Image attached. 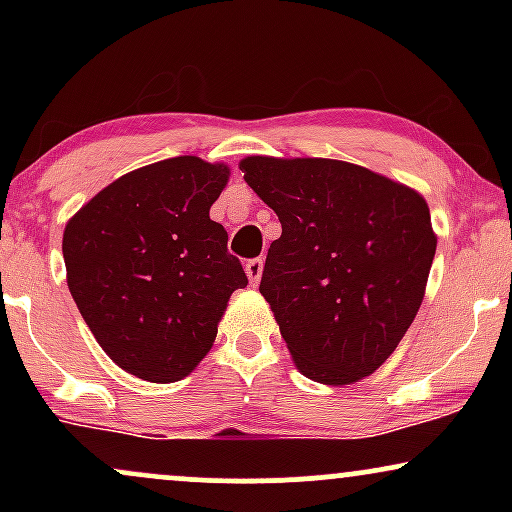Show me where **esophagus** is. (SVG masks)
Returning a JSON list of instances; mask_svg holds the SVG:
<instances>
[{
  "instance_id": "obj_1",
  "label": "esophagus",
  "mask_w": 512,
  "mask_h": 512,
  "mask_svg": "<svg viewBox=\"0 0 512 512\" xmlns=\"http://www.w3.org/2000/svg\"><path fill=\"white\" fill-rule=\"evenodd\" d=\"M262 269H264V260H262V257H255V260L245 262V274H248V279H250L252 286L260 284Z\"/></svg>"
}]
</instances>
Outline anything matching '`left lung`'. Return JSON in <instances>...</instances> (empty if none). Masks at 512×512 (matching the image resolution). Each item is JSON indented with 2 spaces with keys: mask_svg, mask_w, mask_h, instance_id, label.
<instances>
[{
  "mask_svg": "<svg viewBox=\"0 0 512 512\" xmlns=\"http://www.w3.org/2000/svg\"><path fill=\"white\" fill-rule=\"evenodd\" d=\"M281 221L260 281L305 378L351 385L378 370L414 322L436 255L426 199L332 158L240 161Z\"/></svg>",
  "mask_w": 512,
  "mask_h": 512,
  "instance_id": "8db88e82",
  "label": "left lung"
}]
</instances>
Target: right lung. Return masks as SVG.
<instances>
[{
    "label": "right lung",
    "instance_id": "obj_1",
    "mask_svg": "<svg viewBox=\"0 0 512 512\" xmlns=\"http://www.w3.org/2000/svg\"><path fill=\"white\" fill-rule=\"evenodd\" d=\"M228 166L178 156L110 182L69 219L67 286L103 351L149 383L207 356L228 298L248 286L228 233L209 219Z\"/></svg>",
    "mask_w": 512,
    "mask_h": 512
}]
</instances>
